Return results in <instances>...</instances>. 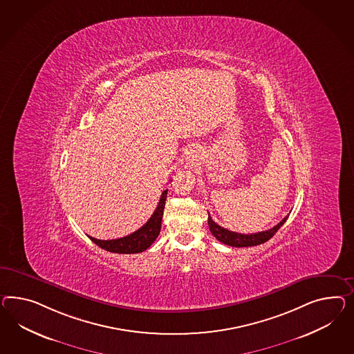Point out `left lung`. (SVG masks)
Returning <instances> with one entry per match:
<instances>
[{
  "label": "left lung",
  "instance_id": "left-lung-1",
  "mask_svg": "<svg viewBox=\"0 0 354 354\" xmlns=\"http://www.w3.org/2000/svg\"><path fill=\"white\" fill-rule=\"evenodd\" d=\"M287 218L288 216L283 218L278 223L277 225H274L270 230L258 232V233H251V234H242V233H236V232L225 230L211 219L210 215H209L207 223H209V228H210L212 236L220 242H223L224 245H228L232 248H250V246L261 245V243L267 242L268 239H272L276 234V232L283 225Z\"/></svg>",
  "mask_w": 354,
  "mask_h": 354
}]
</instances>
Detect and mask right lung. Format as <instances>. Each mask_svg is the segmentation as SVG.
I'll list each match as a JSON object with an SVG mask.
<instances>
[{"label":"right lung","mask_w":354,"mask_h":354,"mask_svg":"<svg viewBox=\"0 0 354 354\" xmlns=\"http://www.w3.org/2000/svg\"><path fill=\"white\" fill-rule=\"evenodd\" d=\"M167 196V189L162 192L160 202L157 205V209L153 212L152 216L144 224L142 228L135 230L134 233L117 239H97L90 237L94 243L99 248L106 250L109 252L115 254H138L143 252L148 248H151L154 239L158 237L161 230V221H162L163 209H165V201Z\"/></svg>","instance_id":"right-lung-1"}]
</instances>
